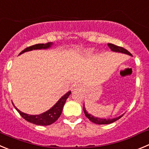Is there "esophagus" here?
<instances>
[{
	"mask_svg": "<svg viewBox=\"0 0 149 149\" xmlns=\"http://www.w3.org/2000/svg\"><path fill=\"white\" fill-rule=\"evenodd\" d=\"M78 88H79V86L78 85V84H75V85L73 86V90H76V89H78Z\"/></svg>",
	"mask_w": 149,
	"mask_h": 149,
	"instance_id": "esophagus-1",
	"label": "esophagus"
}]
</instances>
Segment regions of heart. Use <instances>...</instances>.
<instances>
[{
	"instance_id": "obj_1",
	"label": "heart",
	"mask_w": 149,
	"mask_h": 149,
	"mask_svg": "<svg viewBox=\"0 0 149 149\" xmlns=\"http://www.w3.org/2000/svg\"><path fill=\"white\" fill-rule=\"evenodd\" d=\"M94 52V48H84L82 51V54L84 56H90L91 54H93Z\"/></svg>"
}]
</instances>
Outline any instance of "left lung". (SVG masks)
Segmentation results:
<instances>
[{
    "label": "left lung",
    "mask_w": 149,
    "mask_h": 149,
    "mask_svg": "<svg viewBox=\"0 0 149 149\" xmlns=\"http://www.w3.org/2000/svg\"><path fill=\"white\" fill-rule=\"evenodd\" d=\"M107 45H108V46H109V48L111 49V51H113V52L121 53V54H127V55L132 56V54L127 51V50H126L125 48H122V47L117 46V45H114V44H112V43H108ZM83 111H84V115H85V116L87 117V118H88L90 120H91L93 123H96V124H109V123H113V122L116 121V120H118V119H120V118H121V117L123 115H123H120V116L116 117V118H107V119L95 117V116H93V115H91V114L88 113V112H87V110H86V108H85V107H84H84H83Z\"/></svg>",
    "instance_id": "1"
}]
</instances>
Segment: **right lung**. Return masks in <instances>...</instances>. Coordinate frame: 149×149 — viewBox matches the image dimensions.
<instances>
[{"mask_svg": "<svg viewBox=\"0 0 149 149\" xmlns=\"http://www.w3.org/2000/svg\"><path fill=\"white\" fill-rule=\"evenodd\" d=\"M54 43L53 42H48L45 44H37V45H32V46L28 47L26 49L23 50V51L20 53L19 55L22 54H24L25 52H28V51H31L33 50H45L51 48L53 46ZM71 93V91H68L67 93H65L63 96L61 97L58 101L54 104V106L51 108H50L48 110L45 111V112H42L39 115H29V114L24 113V112H21L20 109H18L15 106V104H13L14 107L16 109L20 115L23 117V118L27 121L30 122L34 124L39 125V126H48V125L52 124L53 123L56 121L59 118L61 115L63 109V107L65 105V103L66 102L67 98L69 97V95Z\"/></svg>", "mask_w": 149, "mask_h": 149, "instance_id": "1", "label": "right lung"}]
</instances>
